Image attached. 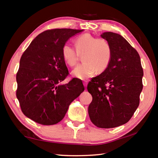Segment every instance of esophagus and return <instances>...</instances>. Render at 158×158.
<instances>
[{
    "label": "esophagus",
    "mask_w": 158,
    "mask_h": 158,
    "mask_svg": "<svg viewBox=\"0 0 158 158\" xmlns=\"http://www.w3.org/2000/svg\"><path fill=\"white\" fill-rule=\"evenodd\" d=\"M83 84H84V85L85 87H87V85H88V82L85 81H84V83H83Z\"/></svg>",
    "instance_id": "34e87169"
}]
</instances>
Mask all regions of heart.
Listing matches in <instances>:
<instances>
[{
  "mask_svg": "<svg viewBox=\"0 0 158 158\" xmlns=\"http://www.w3.org/2000/svg\"><path fill=\"white\" fill-rule=\"evenodd\" d=\"M76 50L65 44L62 48V57L65 63L74 67L79 56L84 55V63L77 66L72 72L74 78L87 80L95 75L97 70L102 72L107 68L111 58V49L108 42L89 33L81 35L74 41Z\"/></svg>",
  "mask_w": 158,
  "mask_h": 158,
  "instance_id": "heart-1",
  "label": "heart"
}]
</instances>
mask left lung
<instances>
[{"instance_id":"1","label":"left lung","mask_w":158,"mask_h":158,"mask_svg":"<svg viewBox=\"0 0 158 158\" xmlns=\"http://www.w3.org/2000/svg\"><path fill=\"white\" fill-rule=\"evenodd\" d=\"M100 36L110 45L111 58L105 71L88 84L93 97L89 114L97 127L112 128L126 123L137 110L143 72L138 52L123 37L112 32Z\"/></svg>"}]
</instances>
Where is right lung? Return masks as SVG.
Here are the masks:
<instances>
[{
  "label": "right lung",
  "mask_w": 158,
  "mask_h": 158,
  "mask_svg": "<svg viewBox=\"0 0 158 158\" xmlns=\"http://www.w3.org/2000/svg\"><path fill=\"white\" fill-rule=\"evenodd\" d=\"M83 31L60 28L42 32L21 56L17 98L23 114L37 123H58L72 102L84 90L82 81L76 78L60 84L68 74L62 48L71 37Z\"/></svg>",
  "instance_id": "right-lung-1"
}]
</instances>
